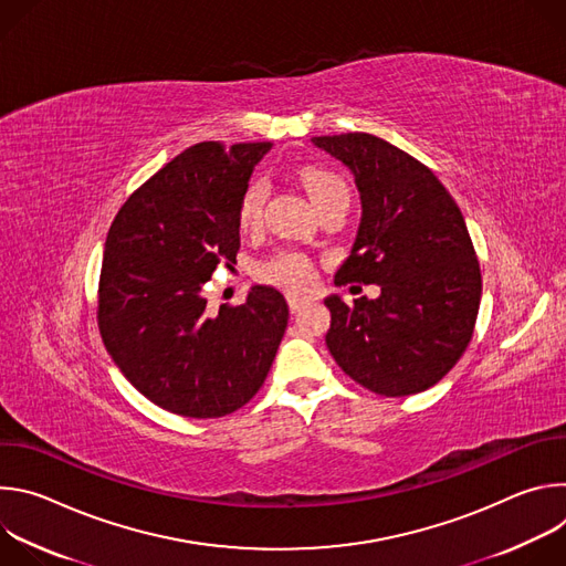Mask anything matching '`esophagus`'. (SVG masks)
Segmentation results:
<instances>
[{
	"mask_svg": "<svg viewBox=\"0 0 566 566\" xmlns=\"http://www.w3.org/2000/svg\"><path fill=\"white\" fill-rule=\"evenodd\" d=\"M286 300H289V308H291L293 313H297V311L306 304V300L300 297V295H286Z\"/></svg>",
	"mask_w": 566,
	"mask_h": 566,
	"instance_id": "1",
	"label": "esophagus"
}]
</instances>
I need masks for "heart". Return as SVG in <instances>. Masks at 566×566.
<instances>
[{"instance_id":"1","label":"heart","mask_w":566,"mask_h":566,"mask_svg":"<svg viewBox=\"0 0 566 566\" xmlns=\"http://www.w3.org/2000/svg\"><path fill=\"white\" fill-rule=\"evenodd\" d=\"M297 179H300L302 188L306 190V195H308V199L313 201L315 208H319L322 203H327L329 199H334L338 195H347L345 181L338 175H334L325 168L304 166V168H300ZM264 197H266V188L260 181L251 184L247 188V192L241 195L239 210H237L239 230L253 232V230L260 228ZM260 277L264 282L284 286L289 291H306L313 284L315 273H313V264L304 255L280 253L260 269Z\"/></svg>"}]
</instances>
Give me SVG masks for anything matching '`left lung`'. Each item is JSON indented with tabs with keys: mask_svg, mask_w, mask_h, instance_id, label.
Wrapping results in <instances>:
<instances>
[{
	"mask_svg": "<svg viewBox=\"0 0 566 566\" xmlns=\"http://www.w3.org/2000/svg\"><path fill=\"white\" fill-rule=\"evenodd\" d=\"M352 170L363 217L336 284H378L376 300L329 295L327 347L340 369L380 396L439 382L463 356L479 313L481 271L463 214L421 160L363 134L313 136Z\"/></svg>",
	"mask_w": 566,
	"mask_h": 566,
	"instance_id": "1",
	"label": "left lung"
}]
</instances>
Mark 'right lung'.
Listing matches in <instances>:
<instances>
[{"label":"right lung","instance_id":"obj_1","mask_svg":"<svg viewBox=\"0 0 566 566\" xmlns=\"http://www.w3.org/2000/svg\"><path fill=\"white\" fill-rule=\"evenodd\" d=\"M273 143L206 140L175 156L118 210L105 241L98 329L123 376L179 417L232 415L260 391L289 322L273 286L208 308L203 284L234 264L237 210Z\"/></svg>","mask_w":566,"mask_h":566}]
</instances>
